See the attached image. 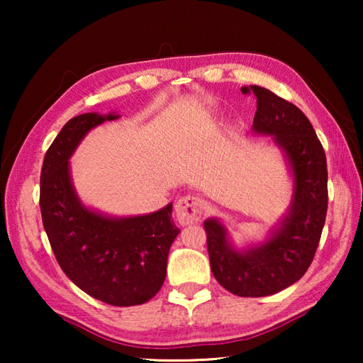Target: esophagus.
<instances>
[{"instance_id":"1","label":"esophagus","mask_w":363,"mask_h":363,"mask_svg":"<svg viewBox=\"0 0 363 363\" xmlns=\"http://www.w3.org/2000/svg\"><path fill=\"white\" fill-rule=\"evenodd\" d=\"M205 211V201L200 196L186 195L177 200L176 203V216L179 224L189 225L195 224L201 219V214Z\"/></svg>"}]
</instances>
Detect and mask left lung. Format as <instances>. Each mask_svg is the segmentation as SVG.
Segmentation results:
<instances>
[{
    "instance_id": "left-lung-1",
    "label": "left lung",
    "mask_w": 363,
    "mask_h": 363,
    "mask_svg": "<svg viewBox=\"0 0 363 363\" xmlns=\"http://www.w3.org/2000/svg\"><path fill=\"white\" fill-rule=\"evenodd\" d=\"M256 96L253 131L272 136L293 177L290 208L259 243L237 248L219 218L205 220L214 279L243 298L269 296L290 286L309 269L320 242L328 208V171L323 147L311 121L291 102L261 86H243Z\"/></svg>"
}]
</instances>
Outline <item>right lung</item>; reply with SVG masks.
Segmentation results:
<instances>
[{"label": "right lung", "instance_id": "obj_1", "mask_svg": "<svg viewBox=\"0 0 363 363\" xmlns=\"http://www.w3.org/2000/svg\"><path fill=\"white\" fill-rule=\"evenodd\" d=\"M118 113H83L65 123L41 168L40 208L54 256L67 277L112 306H138L155 296L167 277L169 248L181 230L173 203L138 216H110L86 206L73 187L70 162L93 128Z\"/></svg>", "mask_w": 363, "mask_h": 363}]
</instances>
